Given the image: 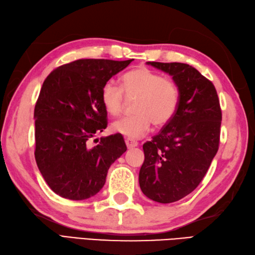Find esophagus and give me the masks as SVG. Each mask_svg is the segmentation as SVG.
<instances>
[{"label":"esophagus","instance_id":"obj_1","mask_svg":"<svg viewBox=\"0 0 255 255\" xmlns=\"http://www.w3.org/2000/svg\"><path fill=\"white\" fill-rule=\"evenodd\" d=\"M126 144L128 146V148H134V147H136L138 145V143L136 140H133L131 138H126Z\"/></svg>","mask_w":255,"mask_h":255}]
</instances>
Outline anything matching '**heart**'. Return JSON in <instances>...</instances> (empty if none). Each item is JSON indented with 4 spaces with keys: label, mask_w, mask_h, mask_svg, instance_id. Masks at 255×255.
<instances>
[{
    "label": "heart",
    "mask_w": 255,
    "mask_h": 255,
    "mask_svg": "<svg viewBox=\"0 0 255 255\" xmlns=\"http://www.w3.org/2000/svg\"><path fill=\"white\" fill-rule=\"evenodd\" d=\"M124 94L134 100V115L112 123L113 132L128 138H139L149 131L151 123L162 127L177 112L180 92L177 84L147 67H137L126 73L121 87L112 81L104 84L100 92L101 105L110 116L117 117L123 109Z\"/></svg>",
    "instance_id": "obj_1"
}]
</instances>
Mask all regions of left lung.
<instances>
[{"label":"left lung","mask_w":255,"mask_h":255,"mask_svg":"<svg viewBox=\"0 0 255 255\" xmlns=\"http://www.w3.org/2000/svg\"><path fill=\"white\" fill-rule=\"evenodd\" d=\"M172 76L180 92L174 117L143 145L138 181L148 199L167 204L193 192L219 146L222 110L215 86L193 66L147 62Z\"/></svg>","instance_id":"obj_1"}]
</instances>
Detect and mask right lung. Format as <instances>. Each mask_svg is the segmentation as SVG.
I'll return each mask as SVG.
<instances>
[{
	"mask_svg": "<svg viewBox=\"0 0 255 255\" xmlns=\"http://www.w3.org/2000/svg\"><path fill=\"white\" fill-rule=\"evenodd\" d=\"M132 60L82 59L61 65L44 80L35 107V158L47 184L64 199L81 201L103 189L110 166L127 150L122 135L101 137L107 128L104 84Z\"/></svg>",
	"mask_w": 255,
	"mask_h": 255,
	"instance_id": "add662e5",
	"label": "right lung"
}]
</instances>
